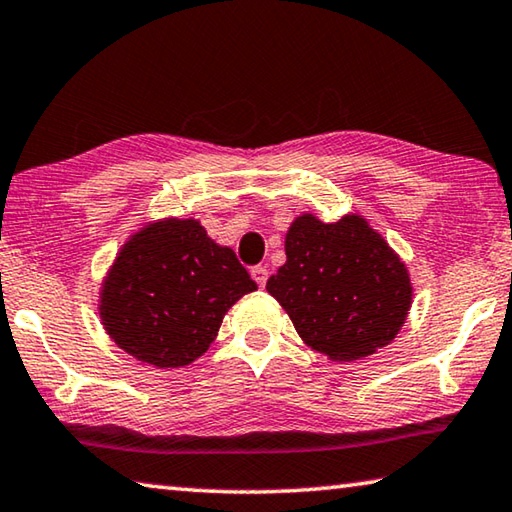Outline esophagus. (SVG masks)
Wrapping results in <instances>:
<instances>
[{
	"label": "esophagus",
	"mask_w": 512,
	"mask_h": 512,
	"mask_svg": "<svg viewBox=\"0 0 512 512\" xmlns=\"http://www.w3.org/2000/svg\"><path fill=\"white\" fill-rule=\"evenodd\" d=\"M250 275H253V280L259 284V287H266V280H268L266 266H255L253 271H250Z\"/></svg>",
	"instance_id": "1"
}]
</instances>
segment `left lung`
Returning <instances> with one entry per match:
<instances>
[{
    "label": "left lung",
    "mask_w": 512,
    "mask_h": 512,
    "mask_svg": "<svg viewBox=\"0 0 512 512\" xmlns=\"http://www.w3.org/2000/svg\"><path fill=\"white\" fill-rule=\"evenodd\" d=\"M284 262L266 291L311 350L357 361L391 343L409 316V268L361 214L325 223L300 214L284 237Z\"/></svg>",
    "instance_id": "8db88e82"
}]
</instances>
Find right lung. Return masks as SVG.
<instances>
[{"label":"right lung","mask_w":512,"mask_h":512,"mask_svg":"<svg viewBox=\"0 0 512 512\" xmlns=\"http://www.w3.org/2000/svg\"><path fill=\"white\" fill-rule=\"evenodd\" d=\"M257 284L198 219L146 221L119 248L99 289V316L117 348L149 366L203 357L223 316Z\"/></svg>","instance_id":"add662e5"}]
</instances>
